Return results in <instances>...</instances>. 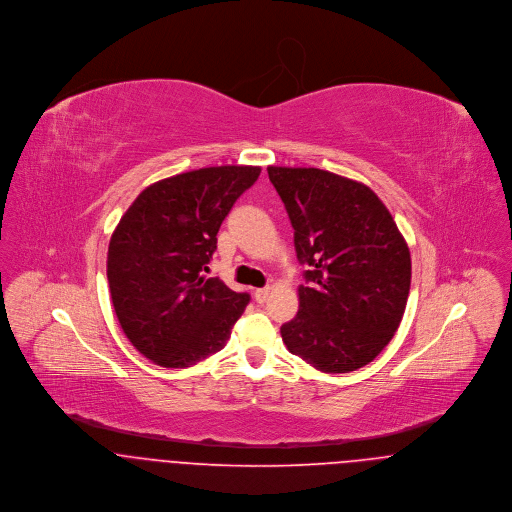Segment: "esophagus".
I'll list each match as a JSON object with an SVG mask.
<instances>
[{
  "label": "esophagus",
  "instance_id": "obj_1",
  "mask_svg": "<svg viewBox=\"0 0 512 512\" xmlns=\"http://www.w3.org/2000/svg\"><path fill=\"white\" fill-rule=\"evenodd\" d=\"M268 295H270V288H258V290L254 292V299H256L258 303H264V301L268 299Z\"/></svg>",
  "mask_w": 512,
  "mask_h": 512
}]
</instances>
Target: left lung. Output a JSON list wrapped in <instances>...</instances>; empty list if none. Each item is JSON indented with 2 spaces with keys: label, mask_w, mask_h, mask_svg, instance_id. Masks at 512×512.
<instances>
[{
  "label": "left lung",
  "mask_w": 512,
  "mask_h": 512,
  "mask_svg": "<svg viewBox=\"0 0 512 512\" xmlns=\"http://www.w3.org/2000/svg\"><path fill=\"white\" fill-rule=\"evenodd\" d=\"M292 220L305 286L280 333L321 372L372 363L394 337L410 293V250L384 203L363 183L315 167H268Z\"/></svg>",
  "instance_id": "8db88e82"
}]
</instances>
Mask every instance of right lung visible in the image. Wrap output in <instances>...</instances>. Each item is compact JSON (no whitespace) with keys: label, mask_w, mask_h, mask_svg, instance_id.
Wrapping results in <instances>:
<instances>
[{"label":"right lung","mask_w":512,"mask_h":512,"mask_svg":"<svg viewBox=\"0 0 512 512\" xmlns=\"http://www.w3.org/2000/svg\"><path fill=\"white\" fill-rule=\"evenodd\" d=\"M260 167L220 165L161 179L144 189L108 246V284L130 343L155 365L185 368L220 351L250 295L203 270L220 224Z\"/></svg>","instance_id":"right-lung-1"}]
</instances>
